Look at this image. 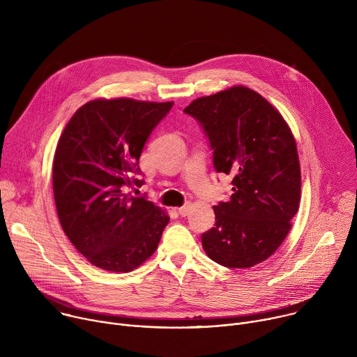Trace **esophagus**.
<instances>
[{"mask_svg":"<svg viewBox=\"0 0 357 357\" xmlns=\"http://www.w3.org/2000/svg\"><path fill=\"white\" fill-rule=\"evenodd\" d=\"M189 211H190V205H189V203H185V205L183 206H181L179 209H178V213L181 215V216H188V213H189Z\"/></svg>","mask_w":357,"mask_h":357,"instance_id":"esophagus-1","label":"esophagus"}]
</instances>
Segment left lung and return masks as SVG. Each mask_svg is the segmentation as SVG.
<instances>
[{
    "instance_id": "8db88e82",
    "label": "left lung",
    "mask_w": 357,
    "mask_h": 357,
    "mask_svg": "<svg viewBox=\"0 0 357 357\" xmlns=\"http://www.w3.org/2000/svg\"><path fill=\"white\" fill-rule=\"evenodd\" d=\"M209 139L216 172L231 175V196L213 206L202 234L208 256L227 268L267 260L291 229L301 199L294 135L268 101L244 86L200 97L183 110Z\"/></svg>"
}]
</instances>
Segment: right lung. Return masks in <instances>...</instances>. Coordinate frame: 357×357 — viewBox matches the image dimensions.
I'll use <instances>...</instances> for the list:
<instances>
[{"label": "right lung", "mask_w": 357, "mask_h": 357, "mask_svg": "<svg viewBox=\"0 0 357 357\" xmlns=\"http://www.w3.org/2000/svg\"><path fill=\"white\" fill-rule=\"evenodd\" d=\"M172 105L93 100L73 114L59 138L52 172L59 222L98 268L132 271L158 247L168 215L126 189L144 185L137 178L142 148Z\"/></svg>", "instance_id": "obj_1"}]
</instances>
